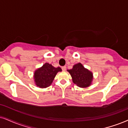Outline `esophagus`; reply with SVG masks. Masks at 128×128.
<instances>
[{
    "label": "esophagus",
    "instance_id": "1",
    "mask_svg": "<svg viewBox=\"0 0 128 128\" xmlns=\"http://www.w3.org/2000/svg\"><path fill=\"white\" fill-rule=\"evenodd\" d=\"M61 68H62V71H66V66H63V67H61Z\"/></svg>",
    "mask_w": 128,
    "mask_h": 128
}]
</instances>
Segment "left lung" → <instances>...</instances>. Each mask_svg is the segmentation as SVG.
Returning a JSON list of instances; mask_svg holds the SVG:
<instances>
[{
  "label": "left lung",
  "instance_id": "8db88e82",
  "mask_svg": "<svg viewBox=\"0 0 128 128\" xmlns=\"http://www.w3.org/2000/svg\"><path fill=\"white\" fill-rule=\"evenodd\" d=\"M68 71L72 76L73 83L78 86L87 87L91 84L93 74L92 72L86 69L81 63L76 64L72 70Z\"/></svg>",
  "mask_w": 128,
  "mask_h": 128
}]
</instances>
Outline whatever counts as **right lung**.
I'll list each match as a JSON object with an SVG mask.
<instances>
[{"label":"right lung","instance_id":"right-lung-1","mask_svg":"<svg viewBox=\"0 0 128 128\" xmlns=\"http://www.w3.org/2000/svg\"><path fill=\"white\" fill-rule=\"evenodd\" d=\"M58 72H61L60 67L55 68L51 64L45 63L41 68L35 71L34 73V79L36 86L41 88L50 86Z\"/></svg>","mask_w":128,"mask_h":128}]
</instances>
